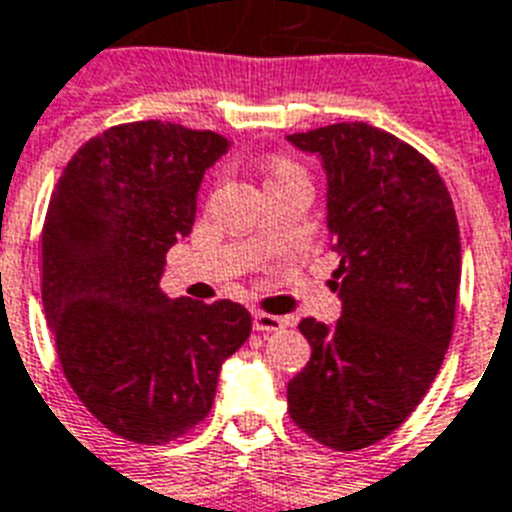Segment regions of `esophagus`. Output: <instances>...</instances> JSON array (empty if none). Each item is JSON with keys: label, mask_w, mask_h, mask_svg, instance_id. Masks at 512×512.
<instances>
[{"label": "esophagus", "mask_w": 512, "mask_h": 512, "mask_svg": "<svg viewBox=\"0 0 512 512\" xmlns=\"http://www.w3.org/2000/svg\"><path fill=\"white\" fill-rule=\"evenodd\" d=\"M252 325H255V330H260V333H273V330H281L283 325H286V320L278 315H268V312H255V315H252Z\"/></svg>", "instance_id": "esophagus-1"}]
</instances>
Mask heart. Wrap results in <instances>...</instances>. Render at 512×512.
Instances as JSON below:
<instances>
[{
	"label": "heart",
	"instance_id": "obj_1",
	"mask_svg": "<svg viewBox=\"0 0 512 512\" xmlns=\"http://www.w3.org/2000/svg\"><path fill=\"white\" fill-rule=\"evenodd\" d=\"M291 174H299V169H296L294 163H286V161H278L273 169H270V179L268 182H278V179H286V176Z\"/></svg>",
	"mask_w": 512,
	"mask_h": 512
}]
</instances>
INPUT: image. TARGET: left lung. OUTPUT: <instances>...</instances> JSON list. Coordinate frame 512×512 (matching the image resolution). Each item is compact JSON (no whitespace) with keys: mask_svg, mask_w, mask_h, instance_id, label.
<instances>
[{"mask_svg":"<svg viewBox=\"0 0 512 512\" xmlns=\"http://www.w3.org/2000/svg\"><path fill=\"white\" fill-rule=\"evenodd\" d=\"M328 174V231L343 302L328 328L304 317L312 346L289 382V416L325 448L351 453L393 435L442 367L461 286V236L437 169L367 122L289 135Z\"/></svg>","mask_w":512,"mask_h":512,"instance_id":"left-lung-1","label":"left lung"}]
</instances>
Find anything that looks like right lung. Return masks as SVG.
<instances>
[{"label": "right lung", "instance_id": "add662e5", "mask_svg": "<svg viewBox=\"0 0 512 512\" xmlns=\"http://www.w3.org/2000/svg\"><path fill=\"white\" fill-rule=\"evenodd\" d=\"M229 137L148 119L90 137L46 210L41 294L59 364L98 422L166 445L208 416L226 356L252 315L218 299H169L166 252L192 231L205 169Z\"/></svg>", "mask_w": 512, "mask_h": 512}]
</instances>
